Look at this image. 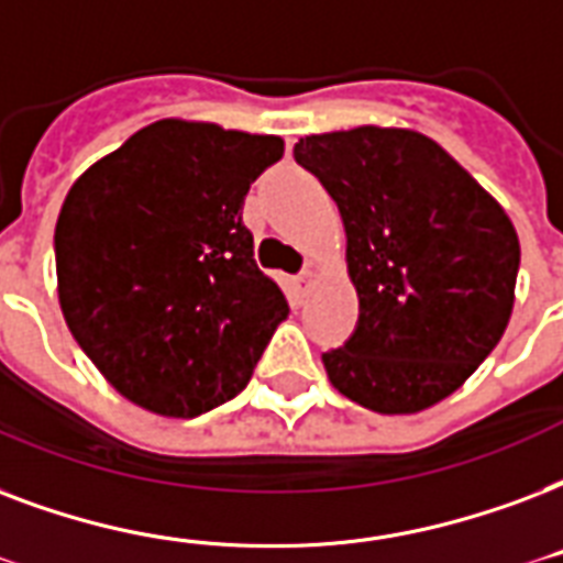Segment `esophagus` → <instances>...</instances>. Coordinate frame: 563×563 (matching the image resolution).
Here are the masks:
<instances>
[{"mask_svg":"<svg viewBox=\"0 0 563 563\" xmlns=\"http://www.w3.org/2000/svg\"><path fill=\"white\" fill-rule=\"evenodd\" d=\"M295 283H298L300 295H307V291H310V286H312V272H303Z\"/></svg>","mask_w":563,"mask_h":563,"instance_id":"34e87169","label":"esophagus"}]
</instances>
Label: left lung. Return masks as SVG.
Masks as SVG:
<instances>
[{
    "label": "left lung",
    "mask_w": 563,
    "mask_h": 563,
    "mask_svg": "<svg viewBox=\"0 0 563 563\" xmlns=\"http://www.w3.org/2000/svg\"><path fill=\"white\" fill-rule=\"evenodd\" d=\"M295 158L336 200L360 321L321 354L330 384L375 413H419L466 384L514 310L508 212L416 129L307 135Z\"/></svg>",
    "instance_id": "1"
}]
</instances>
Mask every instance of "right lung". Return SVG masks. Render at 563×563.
Wrapping results in <instances>:
<instances>
[{
	"label": "right lung",
	"instance_id": "1",
	"mask_svg": "<svg viewBox=\"0 0 563 563\" xmlns=\"http://www.w3.org/2000/svg\"><path fill=\"white\" fill-rule=\"evenodd\" d=\"M280 135L165 118L93 162L55 224L58 303L120 396L191 419L239 396L289 303L253 263L247 188Z\"/></svg>",
	"mask_w": 563,
	"mask_h": 563
}]
</instances>
